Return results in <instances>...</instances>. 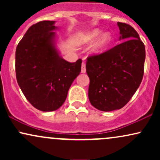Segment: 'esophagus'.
Instances as JSON below:
<instances>
[{"label": "esophagus", "instance_id": "1", "mask_svg": "<svg viewBox=\"0 0 160 160\" xmlns=\"http://www.w3.org/2000/svg\"><path fill=\"white\" fill-rule=\"evenodd\" d=\"M86 71V65L84 62H82V65H81V73H82V74H85Z\"/></svg>", "mask_w": 160, "mask_h": 160}]
</instances>
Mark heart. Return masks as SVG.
I'll return each mask as SVG.
<instances>
[{
	"instance_id": "b5f03b06",
	"label": "heart",
	"mask_w": 160,
	"mask_h": 160,
	"mask_svg": "<svg viewBox=\"0 0 160 160\" xmlns=\"http://www.w3.org/2000/svg\"><path fill=\"white\" fill-rule=\"evenodd\" d=\"M102 34L100 29H94L91 32L86 33L80 38V42L84 43H89L93 42ZM112 41V35L110 32H104L92 47V52L95 55H99L104 52Z\"/></svg>"
}]
</instances>
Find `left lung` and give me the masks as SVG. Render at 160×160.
Wrapping results in <instances>:
<instances>
[{
    "label": "left lung",
    "mask_w": 160,
    "mask_h": 160,
    "mask_svg": "<svg viewBox=\"0 0 160 160\" xmlns=\"http://www.w3.org/2000/svg\"><path fill=\"white\" fill-rule=\"evenodd\" d=\"M121 43L102 54L89 56V99L93 107L112 111L124 107L135 94L144 75L145 47L131 25L117 22Z\"/></svg>",
    "instance_id": "8db88e82"
}]
</instances>
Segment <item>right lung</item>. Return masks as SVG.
Returning <instances> with one entry per match:
<instances>
[{"label":"right lung","mask_w":160,"mask_h":160,"mask_svg":"<svg viewBox=\"0 0 160 160\" xmlns=\"http://www.w3.org/2000/svg\"><path fill=\"white\" fill-rule=\"evenodd\" d=\"M55 21L28 29L16 50V75L27 100L41 111H54L65 102L70 86L81 71L82 60L67 62L56 47Z\"/></svg>","instance_id":"obj_1"}]
</instances>
